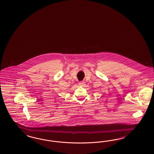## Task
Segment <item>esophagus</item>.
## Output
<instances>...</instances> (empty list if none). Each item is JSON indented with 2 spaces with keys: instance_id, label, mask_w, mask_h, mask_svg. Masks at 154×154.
<instances>
[{
  "instance_id": "esophagus-1",
  "label": "esophagus",
  "mask_w": 154,
  "mask_h": 154,
  "mask_svg": "<svg viewBox=\"0 0 154 154\" xmlns=\"http://www.w3.org/2000/svg\"><path fill=\"white\" fill-rule=\"evenodd\" d=\"M85 84V82L84 81H82V82H80L79 83V85H83Z\"/></svg>"
}]
</instances>
